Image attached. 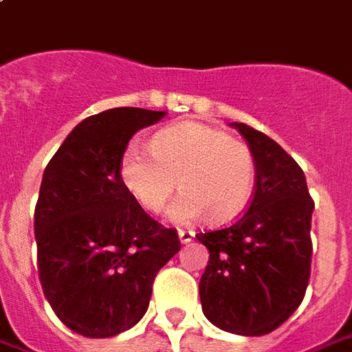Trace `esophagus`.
<instances>
[{"label": "esophagus", "mask_w": 352, "mask_h": 352, "mask_svg": "<svg viewBox=\"0 0 352 352\" xmlns=\"http://www.w3.org/2000/svg\"><path fill=\"white\" fill-rule=\"evenodd\" d=\"M193 236H195V232H193V230H178V238H180L182 244H188V242H192Z\"/></svg>", "instance_id": "obj_1"}]
</instances>
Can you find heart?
<instances>
[{"instance_id":"b5f03b06","label":"heart","mask_w":352,"mask_h":352,"mask_svg":"<svg viewBox=\"0 0 352 352\" xmlns=\"http://www.w3.org/2000/svg\"><path fill=\"white\" fill-rule=\"evenodd\" d=\"M120 178L143 209H166L172 223H192L201 214L223 223L242 211L256 178L254 155L246 143L205 124H180L162 129L151 141V151L139 143L127 145L120 160Z\"/></svg>"}]
</instances>
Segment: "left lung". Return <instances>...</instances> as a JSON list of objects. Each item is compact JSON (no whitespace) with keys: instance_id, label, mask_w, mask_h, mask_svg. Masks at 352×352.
Listing matches in <instances>:
<instances>
[{"instance_id":"left-lung-1","label":"left lung","mask_w":352,"mask_h":352,"mask_svg":"<svg viewBox=\"0 0 352 352\" xmlns=\"http://www.w3.org/2000/svg\"><path fill=\"white\" fill-rule=\"evenodd\" d=\"M230 126L254 155L256 188L234 225L195 236L209 250L199 298L205 318L219 329L265 336L302 302L312 263L314 201L302 168L279 143L246 124Z\"/></svg>"}]
</instances>
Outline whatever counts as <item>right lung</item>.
Segmentation results:
<instances>
[{
    "label": "right lung",
    "instance_id": "obj_1",
    "mask_svg": "<svg viewBox=\"0 0 352 352\" xmlns=\"http://www.w3.org/2000/svg\"><path fill=\"white\" fill-rule=\"evenodd\" d=\"M166 112L112 108L73 127L48 162L34 236L44 294L85 337H114L138 324L159 270L180 250L174 228L153 221L120 178L129 139Z\"/></svg>",
    "mask_w": 352,
    "mask_h": 352
}]
</instances>
